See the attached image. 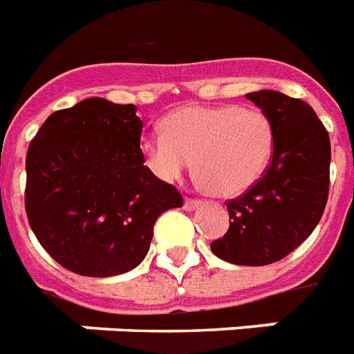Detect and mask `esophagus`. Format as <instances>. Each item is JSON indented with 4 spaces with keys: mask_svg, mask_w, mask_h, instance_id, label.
I'll return each mask as SVG.
<instances>
[{
    "mask_svg": "<svg viewBox=\"0 0 354 354\" xmlns=\"http://www.w3.org/2000/svg\"><path fill=\"white\" fill-rule=\"evenodd\" d=\"M201 204H203V203H201L198 198H189V197H187V198H185V201H184V208H185V210H187V212H191V210H195V208H198Z\"/></svg>",
    "mask_w": 354,
    "mask_h": 354,
    "instance_id": "esophagus-1",
    "label": "esophagus"
}]
</instances>
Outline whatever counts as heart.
I'll return each instance as SVG.
<instances>
[{
  "label": "heart",
  "instance_id": "heart-1",
  "mask_svg": "<svg viewBox=\"0 0 354 354\" xmlns=\"http://www.w3.org/2000/svg\"><path fill=\"white\" fill-rule=\"evenodd\" d=\"M140 151L163 182L193 167L216 197H236L261 180L274 153V125L266 112L240 104H191L170 112L163 133L144 135Z\"/></svg>",
  "mask_w": 354,
  "mask_h": 354
}]
</instances>
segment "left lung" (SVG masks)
<instances>
[{
    "label": "left lung",
    "instance_id": "8db88e82",
    "mask_svg": "<svg viewBox=\"0 0 354 354\" xmlns=\"http://www.w3.org/2000/svg\"><path fill=\"white\" fill-rule=\"evenodd\" d=\"M245 97L274 125L272 163L257 184L227 203L229 230L210 248L227 263L264 266L297 250L323 216L330 185V138L302 99L272 90Z\"/></svg>",
    "mask_w": 354,
    "mask_h": 354
}]
</instances>
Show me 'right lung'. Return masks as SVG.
Listing matches in <instances>:
<instances>
[{"mask_svg":"<svg viewBox=\"0 0 354 354\" xmlns=\"http://www.w3.org/2000/svg\"><path fill=\"white\" fill-rule=\"evenodd\" d=\"M135 104L91 97L46 118L26 156V214L39 243L67 270L109 277L150 250L182 193L144 165Z\"/></svg>","mask_w":354,"mask_h":354,"instance_id":"add662e5","label":"right lung"}]
</instances>
